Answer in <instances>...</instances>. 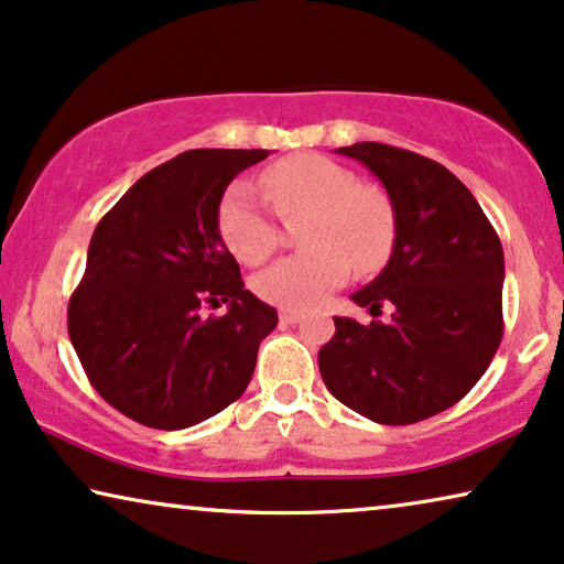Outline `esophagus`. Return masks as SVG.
Masks as SVG:
<instances>
[{
    "mask_svg": "<svg viewBox=\"0 0 564 564\" xmlns=\"http://www.w3.org/2000/svg\"><path fill=\"white\" fill-rule=\"evenodd\" d=\"M301 319L299 312H293V308H281V324L283 327H291V324H296Z\"/></svg>",
    "mask_w": 564,
    "mask_h": 564,
    "instance_id": "obj_1",
    "label": "esophagus"
}]
</instances>
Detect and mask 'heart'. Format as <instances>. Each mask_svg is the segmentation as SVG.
<instances>
[{
  "mask_svg": "<svg viewBox=\"0 0 564 564\" xmlns=\"http://www.w3.org/2000/svg\"><path fill=\"white\" fill-rule=\"evenodd\" d=\"M263 192L283 219L308 212L301 242L308 250L279 260L256 279L268 304L304 312L319 306L350 279L352 263L370 273L386 263L395 237L393 204L383 188L360 184L358 173L327 155L304 153L273 163ZM217 232L245 265L279 250L281 227L248 181H237L217 206Z\"/></svg>",
  "mask_w": 564,
  "mask_h": 564,
  "instance_id": "heart-1",
  "label": "heart"
}]
</instances>
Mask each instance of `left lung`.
Here are the masks:
<instances>
[{"mask_svg": "<svg viewBox=\"0 0 564 564\" xmlns=\"http://www.w3.org/2000/svg\"><path fill=\"white\" fill-rule=\"evenodd\" d=\"M386 186L395 240L376 281L352 293L388 322L335 316L319 350L329 393L378 424H416L455 406L503 337V248L475 196L442 163L383 142L339 148Z\"/></svg>", "mask_w": 564, "mask_h": 564, "instance_id": "obj_1", "label": "left lung"}]
</instances>
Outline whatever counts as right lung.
I'll return each mask as SVG.
<instances>
[{"label": "right lung", "mask_w": 564, "mask_h": 564, "mask_svg": "<svg viewBox=\"0 0 564 564\" xmlns=\"http://www.w3.org/2000/svg\"><path fill=\"white\" fill-rule=\"evenodd\" d=\"M268 150H186L148 171L94 229L68 337L97 393L150 430H186L240 399L279 314L245 289L217 232L237 173ZM228 314L206 317V305Z\"/></svg>", "instance_id": "add662e5"}]
</instances>
